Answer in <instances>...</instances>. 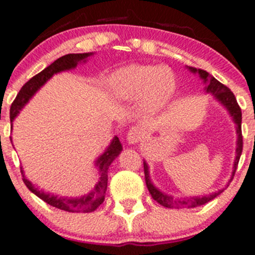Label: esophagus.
<instances>
[{
    "mask_svg": "<svg viewBox=\"0 0 255 255\" xmlns=\"http://www.w3.org/2000/svg\"><path fill=\"white\" fill-rule=\"evenodd\" d=\"M144 135V129L140 127L130 128L127 134V142L129 144H137L142 140Z\"/></svg>",
    "mask_w": 255,
    "mask_h": 255,
    "instance_id": "34e87169",
    "label": "esophagus"
}]
</instances>
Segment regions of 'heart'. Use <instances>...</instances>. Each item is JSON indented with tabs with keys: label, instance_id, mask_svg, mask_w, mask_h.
<instances>
[{
	"label": "heart",
	"instance_id": "b5f03b06",
	"mask_svg": "<svg viewBox=\"0 0 255 255\" xmlns=\"http://www.w3.org/2000/svg\"><path fill=\"white\" fill-rule=\"evenodd\" d=\"M107 85L115 99L127 102L139 100V111L154 116L173 99L176 76L168 66L132 64L111 74Z\"/></svg>",
	"mask_w": 255,
	"mask_h": 255
}]
</instances>
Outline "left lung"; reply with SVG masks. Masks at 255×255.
Here are the masks:
<instances>
[{
	"instance_id": "obj_1",
	"label": "left lung",
	"mask_w": 255,
	"mask_h": 255,
	"mask_svg": "<svg viewBox=\"0 0 255 255\" xmlns=\"http://www.w3.org/2000/svg\"><path fill=\"white\" fill-rule=\"evenodd\" d=\"M190 71L192 74H197L200 76V79L204 81L205 84V91L206 94H211L215 97L216 101L220 102L226 110H227L228 115L232 117L233 122L236 125V132H237V145H236V156H235V163H233V171L232 176H231L230 181H228L227 186L230 185L231 180L233 179L236 173V169H237L239 158H241L242 149H243V138H242V111L239 109L237 100H236L233 92L228 89L227 86H225L223 84H221L218 80H216L213 76H211L207 71L201 70V69L191 68V66H187ZM144 164V174H145V184L148 187L149 192H150L151 197L155 200L158 204H160L161 206L168 207V208H194L197 206H201V205L207 204L211 200H213L215 197H217L221 192H223V190H218V191L212 192V194L205 195V196H189V197H174L171 195L165 194V192L160 191L155 185L153 184L150 179V174H149V165L145 160L143 161Z\"/></svg>"
}]
</instances>
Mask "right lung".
<instances>
[{
	"label": "right lung",
	"instance_id": "right-lung-1",
	"mask_svg": "<svg viewBox=\"0 0 255 255\" xmlns=\"http://www.w3.org/2000/svg\"><path fill=\"white\" fill-rule=\"evenodd\" d=\"M94 55V53H82V54H68L61 58L56 59L53 64L45 68L44 70L40 71L35 76H33L29 81L23 85L22 89L18 92L16 100L12 104L11 110H9V118H11L12 127L13 128L14 118L19 115L23 107L29 102V100L37 94L40 87L44 86L55 74L63 73V71L73 70L79 64L86 63L90 56ZM122 144L117 135L113 137V139L107 146L106 150L95 160V166L99 169V181L95 184L91 191L89 194L81 195L79 197H68V196H59V195L51 194V192H45L44 190H40L39 187L35 186L32 181L27 179L24 175V170L20 168L23 181L25 186L30 190V192L42 199L43 201L47 202L50 206L59 208V210L68 211V212H92L96 210L102 202L105 201V195L107 190V180H109V168L111 163L117 158L122 151Z\"/></svg>",
	"mask_w": 255,
	"mask_h": 255
}]
</instances>
